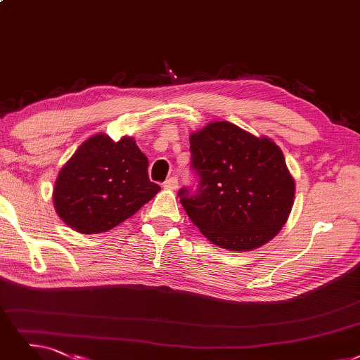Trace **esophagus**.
<instances>
[{
	"label": "esophagus",
	"mask_w": 360,
	"mask_h": 360,
	"mask_svg": "<svg viewBox=\"0 0 360 360\" xmlns=\"http://www.w3.org/2000/svg\"><path fill=\"white\" fill-rule=\"evenodd\" d=\"M164 188H165V189H169V191H176V189L179 188V179L174 177V176L167 179V180L164 181Z\"/></svg>",
	"instance_id": "esophagus-1"
}]
</instances>
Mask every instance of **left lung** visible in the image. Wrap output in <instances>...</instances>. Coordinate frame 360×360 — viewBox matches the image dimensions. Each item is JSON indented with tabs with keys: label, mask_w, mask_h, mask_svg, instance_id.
I'll use <instances>...</instances> for the list:
<instances>
[{
	"label": "left lung",
	"mask_w": 360,
	"mask_h": 360,
	"mask_svg": "<svg viewBox=\"0 0 360 360\" xmlns=\"http://www.w3.org/2000/svg\"><path fill=\"white\" fill-rule=\"evenodd\" d=\"M191 155L198 181L177 195L200 233L232 251L258 248L278 235L295 184L275 143L219 121L191 136Z\"/></svg>",
	"instance_id": "1"
}]
</instances>
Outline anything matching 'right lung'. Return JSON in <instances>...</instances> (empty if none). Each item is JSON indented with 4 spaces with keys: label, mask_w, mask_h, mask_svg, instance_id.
<instances>
[{
    "label": "right lung",
    "mask_w": 360,
    "mask_h": 360,
    "mask_svg": "<svg viewBox=\"0 0 360 360\" xmlns=\"http://www.w3.org/2000/svg\"><path fill=\"white\" fill-rule=\"evenodd\" d=\"M161 191L149 180L148 158L131 137L97 134L77 149L54 186L59 217L84 235L108 232Z\"/></svg>",
    "instance_id": "1"
}]
</instances>
